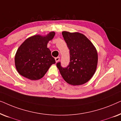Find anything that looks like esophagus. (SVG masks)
I'll list each match as a JSON object with an SVG mask.
<instances>
[{
	"mask_svg": "<svg viewBox=\"0 0 121 121\" xmlns=\"http://www.w3.org/2000/svg\"><path fill=\"white\" fill-rule=\"evenodd\" d=\"M55 60H56V63L58 62L59 61V60H60V58H59V57H56V58H55Z\"/></svg>",
	"mask_w": 121,
	"mask_h": 121,
	"instance_id": "1",
	"label": "esophagus"
}]
</instances>
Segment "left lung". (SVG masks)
I'll return each instance as SVG.
<instances>
[{
  "mask_svg": "<svg viewBox=\"0 0 121 121\" xmlns=\"http://www.w3.org/2000/svg\"><path fill=\"white\" fill-rule=\"evenodd\" d=\"M62 35L70 51V62L67 68L57 63L59 72L67 83L80 85L92 77L98 62L97 50L92 42L79 32L63 31Z\"/></svg>",
  "mask_w": 121,
  "mask_h": 121,
  "instance_id": "1",
  "label": "left lung"
}]
</instances>
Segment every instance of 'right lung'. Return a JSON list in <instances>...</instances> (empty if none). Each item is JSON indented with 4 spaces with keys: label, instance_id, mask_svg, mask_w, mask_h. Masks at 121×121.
<instances>
[{
    "label": "right lung",
    "instance_id": "right-lung-1",
    "mask_svg": "<svg viewBox=\"0 0 121 121\" xmlns=\"http://www.w3.org/2000/svg\"><path fill=\"white\" fill-rule=\"evenodd\" d=\"M54 35L53 31L46 36L36 35L21 44L15 56L16 69L21 75L32 80H39L45 75L52 64L56 63L47 48L48 43Z\"/></svg>",
    "mask_w": 121,
    "mask_h": 121
}]
</instances>
